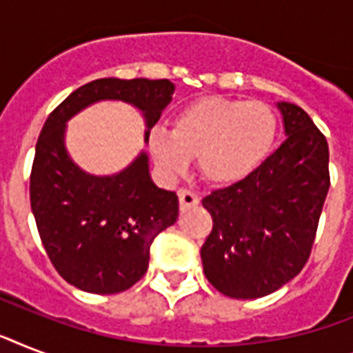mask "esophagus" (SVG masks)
I'll use <instances>...</instances> for the list:
<instances>
[{
  "label": "esophagus",
  "mask_w": 353,
  "mask_h": 353,
  "mask_svg": "<svg viewBox=\"0 0 353 353\" xmlns=\"http://www.w3.org/2000/svg\"><path fill=\"white\" fill-rule=\"evenodd\" d=\"M177 196H179V205H181L183 210L199 203L198 196H196L192 190H188V188H179V190H177Z\"/></svg>",
  "instance_id": "1"
}]
</instances>
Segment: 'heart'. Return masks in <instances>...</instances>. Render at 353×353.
<instances>
[{"mask_svg": "<svg viewBox=\"0 0 353 353\" xmlns=\"http://www.w3.org/2000/svg\"><path fill=\"white\" fill-rule=\"evenodd\" d=\"M279 121L260 101L203 97L170 119V130L148 135L152 159L166 177L187 174L198 157L201 176L214 185H232L251 176L269 155Z\"/></svg>", "mask_w": 353, "mask_h": 353, "instance_id": "b5f03b06", "label": "heart"}]
</instances>
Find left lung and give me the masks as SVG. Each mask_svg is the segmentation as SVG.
Segmentation results:
<instances>
[{
	"label": "left lung",
	"mask_w": 353,
	"mask_h": 353,
	"mask_svg": "<svg viewBox=\"0 0 353 353\" xmlns=\"http://www.w3.org/2000/svg\"><path fill=\"white\" fill-rule=\"evenodd\" d=\"M279 110L284 143L251 176L203 198L212 216L205 276L231 299H260L301 273L328 194L326 137L302 108L279 102Z\"/></svg>",
	"instance_id": "obj_1"
}]
</instances>
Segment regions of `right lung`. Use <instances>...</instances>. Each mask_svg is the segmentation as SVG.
I'll list each match as a JSON object with an SVG mask.
<instances>
[{
	"label": "right lung",
	"instance_id": "right-lung-1",
	"mask_svg": "<svg viewBox=\"0 0 353 353\" xmlns=\"http://www.w3.org/2000/svg\"><path fill=\"white\" fill-rule=\"evenodd\" d=\"M170 80L99 79L73 91L47 117L30 170V209L47 256L60 276L88 293L112 295L143 279L150 245L176 223V192L157 188L148 155L113 176H93L74 165L65 150V124L99 101L139 108L144 141L172 101Z\"/></svg>",
	"mask_w": 353,
	"mask_h": 353
}]
</instances>
